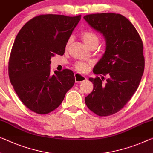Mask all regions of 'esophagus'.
Instances as JSON below:
<instances>
[{
    "label": "esophagus",
    "instance_id": "1",
    "mask_svg": "<svg viewBox=\"0 0 153 153\" xmlns=\"http://www.w3.org/2000/svg\"><path fill=\"white\" fill-rule=\"evenodd\" d=\"M74 79H75V82L76 83H81V82H83L86 81L87 78L85 76L83 75H81L78 73L74 74Z\"/></svg>",
    "mask_w": 153,
    "mask_h": 153
}]
</instances>
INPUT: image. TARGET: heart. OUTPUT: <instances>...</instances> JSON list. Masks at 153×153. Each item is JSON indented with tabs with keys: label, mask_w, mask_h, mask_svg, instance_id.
I'll list each match as a JSON object with an SVG mask.
<instances>
[{
	"label": "heart",
	"mask_w": 153,
	"mask_h": 153,
	"mask_svg": "<svg viewBox=\"0 0 153 153\" xmlns=\"http://www.w3.org/2000/svg\"><path fill=\"white\" fill-rule=\"evenodd\" d=\"M81 37L84 43L86 44L88 47L93 45V44H96L98 45V42H99V38H98V35L92 30H84L81 33ZM72 39L70 38L67 42L66 47H68L71 43ZM74 68L77 71L81 72H85L89 70V66L87 63L82 62H77L74 63Z\"/></svg>",
	"instance_id": "b5f03b06"
}]
</instances>
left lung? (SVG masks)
Returning a JSON list of instances; mask_svg holds the SVG:
<instances>
[{"instance_id": "left-lung-1", "label": "left lung", "mask_w": 153, "mask_h": 153, "mask_svg": "<svg viewBox=\"0 0 153 153\" xmlns=\"http://www.w3.org/2000/svg\"><path fill=\"white\" fill-rule=\"evenodd\" d=\"M83 18L106 39V51L93 69L97 76L89 79L93 90L85 101L95 114L109 116L120 111L139 86L145 66L143 42L121 14L93 13Z\"/></svg>"}]
</instances>
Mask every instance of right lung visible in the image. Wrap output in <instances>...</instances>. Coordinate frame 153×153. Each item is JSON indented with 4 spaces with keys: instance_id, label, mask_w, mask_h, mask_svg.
I'll return each mask as SVG.
<instances>
[{
    "instance_id": "add662e5",
    "label": "right lung",
    "mask_w": 153,
    "mask_h": 153,
    "mask_svg": "<svg viewBox=\"0 0 153 153\" xmlns=\"http://www.w3.org/2000/svg\"><path fill=\"white\" fill-rule=\"evenodd\" d=\"M81 16L42 14L23 26L16 36L9 60V76L20 100L28 109L44 115L62 102L74 85L69 69L51 74V58L63 55Z\"/></svg>"
}]
</instances>
